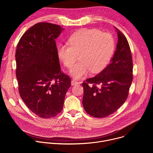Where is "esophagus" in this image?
<instances>
[{
    "mask_svg": "<svg viewBox=\"0 0 153 153\" xmlns=\"http://www.w3.org/2000/svg\"><path fill=\"white\" fill-rule=\"evenodd\" d=\"M79 82H78L77 81H76L75 80H71V85H74L76 84H78Z\"/></svg>",
    "mask_w": 153,
    "mask_h": 153,
    "instance_id": "obj_1",
    "label": "esophagus"
}]
</instances>
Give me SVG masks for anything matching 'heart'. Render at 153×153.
Returning <instances> with one entry per match:
<instances>
[{
    "label": "heart",
    "mask_w": 153,
    "mask_h": 153,
    "mask_svg": "<svg viewBox=\"0 0 153 153\" xmlns=\"http://www.w3.org/2000/svg\"><path fill=\"white\" fill-rule=\"evenodd\" d=\"M70 46L60 45L57 49L58 58L68 69L72 76L79 79L90 71L97 73L102 71L111 60L115 47L113 36L97 29H82L73 35L68 40Z\"/></svg>",
    "instance_id": "heart-1"
}]
</instances>
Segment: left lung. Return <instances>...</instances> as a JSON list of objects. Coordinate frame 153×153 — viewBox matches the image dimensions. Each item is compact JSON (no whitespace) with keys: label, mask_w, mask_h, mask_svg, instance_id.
Listing matches in <instances>:
<instances>
[{"label":"left lung","mask_w":153,"mask_h":153,"mask_svg":"<svg viewBox=\"0 0 153 153\" xmlns=\"http://www.w3.org/2000/svg\"><path fill=\"white\" fill-rule=\"evenodd\" d=\"M114 28L118 41L110 63L99 74L82 83L85 110L98 118L112 114L123 104L133 79V59L128 42L124 34Z\"/></svg>","instance_id":"8db88e82"}]
</instances>
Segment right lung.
I'll return each instance as SVG.
<instances>
[{
	"label": "right lung",
	"mask_w": 153,
	"mask_h": 153,
	"mask_svg": "<svg viewBox=\"0 0 153 153\" xmlns=\"http://www.w3.org/2000/svg\"><path fill=\"white\" fill-rule=\"evenodd\" d=\"M63 28L47 22L30 28L21 37L16 51V74L20 97L41 118L61 112L71 86V79L60 70L55 39Z\"/></svg>",
	"instance_id": "add662e5"
}]
</instances>
